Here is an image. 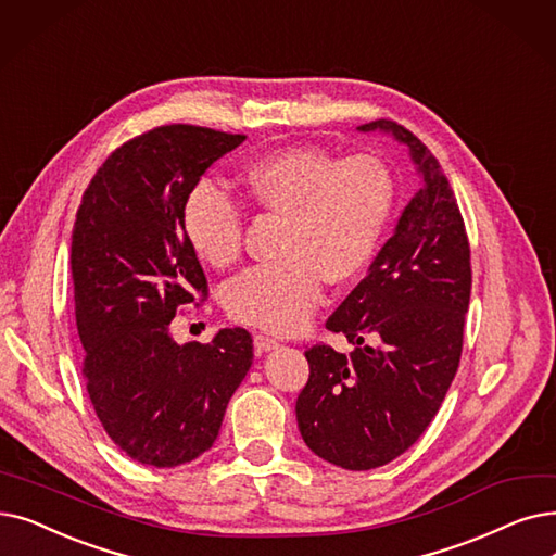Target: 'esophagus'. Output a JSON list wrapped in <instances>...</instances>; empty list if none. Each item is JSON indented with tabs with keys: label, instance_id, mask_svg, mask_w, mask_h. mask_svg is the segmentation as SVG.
Here are the masks:
<instances>
[{
	"label": "esophagus",
	"instance_id": "1",
	"mask_svg": "<svg viewBox=\"0 0 556 556\" xmlns=\"http://www.w3.org/2000/svg\"><path fill=\"white\" fill-rule=\"evenodd\" d=\"M279 343L275 341V338H270V336H265V333H256L254 336V348H256V352H270V350H275Z\"/></svg>",
	"mask_w": 556,
	"mask_h": 556
}]
</instances>
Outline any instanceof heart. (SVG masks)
I'll return each mask as SVG.
<instances>
[{
  "instance_id": "heart-1",
  "label": "heart",
  "mask_w": 556,
  "mask_h": 556,
  "mask_svg": "<svg viewBox=\"0 0 556 556\" xmlns=\"http://www.w3.org/2000/svg\"><path fill=\"white\" fill-rule=\"evenodd\" d=\"M243 200L283 218L277 254L225 288L236 323L286 333L302 327L327 283H348L375 258L395 208V179L377 156L338 159L293 144L238 173ZM184 233L213 268L243 254L245 213L225 190L200 184L184 202Z\"/></svg>"
}]
</instances>
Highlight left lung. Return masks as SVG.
<instances>
[{"label":"left lung","mask_w":556,"mask_h":556,"mask_svg":"<svg viewBox=\"0 0 556 556\" xmlns=\"http://www.w3.org/2000/svg\"><path fill=\"white\" fill-rule=\"evenodd\" d=\"M358 129L404 142L422 188L325 325L354 350L316 343L304 352L311 372L295 414L320 458L370 470L412 447L439 414L462 358L472 270L466 225L439 159L393 119Z\"/></svg>","instance_id":"obj_1"}]
</instances>
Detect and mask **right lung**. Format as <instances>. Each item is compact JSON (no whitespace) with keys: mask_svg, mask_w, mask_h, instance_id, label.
Returning a JSON list of instances; mask_svg holds the SVG:
<instances>
[{"mask_svg":"<svg viewBox=\"0 0 556 556\" xmlns=\"http://www.w3.org/2000/svg\"><path fill=\"white\" fill-rule=\"evenodd\" d=\"M243 134L195 125L144 131L90 179L72 229L70 273L81 375L109 439L134 462L173 468L206 452L254 345L240 329L177 345L170 323L208 298L184 233V202Z\"/></svg>","mask_w":556,"mask_h":556,"instance_id":"1","label":"right lung"}]
</instances>
